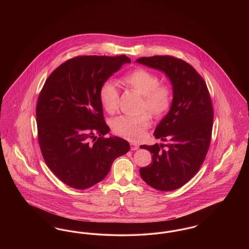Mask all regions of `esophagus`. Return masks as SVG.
I'll use <instances>...</instances> for the list:
<instances>
[{"label": "esophagus", "instance_id": "obj_1", "mask_svg": "<svg viewBox=\"0 0 249 249\" xmlns=\"http://www.w3.org/2000/svg\"><path fill=\"white\" fill-rule=\"evenodd\" d=\"M137 149H139V146L136 143L131 142L130 143V150H137Z\"/></svg>", "mask_w": 249, "mask_h": 249}]
</instances>
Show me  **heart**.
I'll return each mask as SVG.
<instances>
[{"label": "heart", "mask_w": 249, "mask_h": 249, "mask_svg": "<svg viewBox=\"0 0 249 249\" xmlns=\"http://www.w3.org/2000/svg\"><path fill=\"white\" fill-rule=\"evenodd\" d=\"M120 81L127 89L142 95V112L146 110L152 117L160 119L170 110L173 103L172 89L167 85L160 84L159 75L153 71L137 68L125 74ZM119 98V90L111 81L102 85L99 99L108 114L117 111ZM149 126L150 118L147 114L135 118L120 117L112 123V129L117 135L133 142L141 140Z\"/></svg>", "instance_id": "obj_1"}]
</instances>
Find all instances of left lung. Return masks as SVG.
Wrapping results in <instances>:
<instances>
[{
    "mask_svg": "<svg viewBox=\"0 0 249 249\" xmlns=\"http://www.w3.org/2000/svg\"><path fill=\"white\" fill-rule=\"evenodd\" d=\"M136 61L163 71L174 95L170 111L154 131L157 139L169 142L140 146L153 154L152 162L140 169V176L156 190H178L196 175L207 154L213 119L210 94L203 78L183 59L153 56Z\"/></svg>",
    "mask_w": 249,
    "mask_h": 249,
    "instance_id": "obj_1",
    "label": "left lung"
}]
</instances>
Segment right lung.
Masks as SVG:
<instances>
[{
    "instance_id": "1",
    "label": "right lung",
    "mask_w": 249,
    "mask_h": 249,
    "mask_svg": "<svg viewBox=\"0 0 249 249\" xmlns=\"http://www.w3.org/2000/svg\"><path fill=\"white\" fill-rule=\"evenodd\" d=\"M124 63H130L125 55L68 59L51 72L39 94L41 152L53 174L71 188L94 186L107 177L113 161L130 150L126 140L104 137L110 129L99 99L102 85Z\"/></svg>"
}]
</instances>
